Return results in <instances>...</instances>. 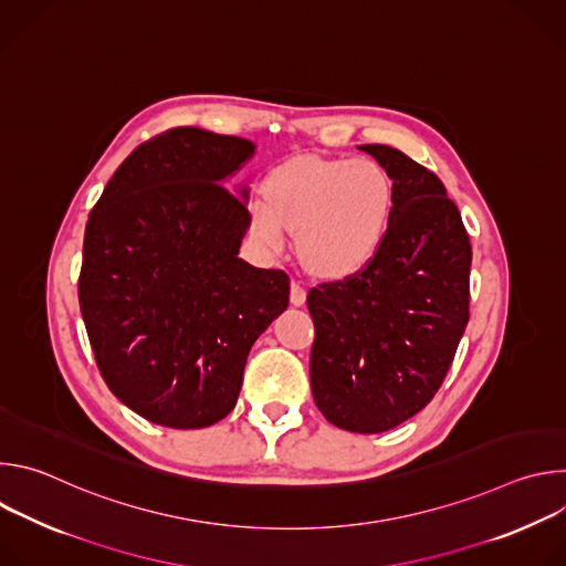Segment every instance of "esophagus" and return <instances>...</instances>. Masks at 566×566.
I'll list each match as a JSON object with an SVG mask.
<instances>
[{
    "label": "esophagus",
    "mask_w": 566,
    "mask_h": 566,
    "mask_svg": "<svg viewBox=\"0 0 566 566\" xmlns=\"http://www.w3.org/2000/svg\"><path fill=\"white\" fill-rule=\"evenodd\" d=\"M304 302H306V291H304V286H302L300 280H293V282H291V304L302 306Z\"/></svg>",
    "instance_id": "34e87169"
}]
</instances>
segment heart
<instances>
[{"mask_svg":"<svg viewBox=\"0 0 566 566\" xmlns=\"http://www.w3.org/2000/svg\"><path fill=\"white\" fill-rule=\"evenodd\" d=\"M394 212V184L371 158L302 156L275 168L266 203L251 208L253 232L271 251L284 247V228L297 232L306 269L345 277L374 260Z\"/></svg>","mask_w":566,"mask_h":566,"instance_id":"b5f03b06","label":"heart"}]
</instances>
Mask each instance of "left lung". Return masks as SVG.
<instances>
[{"label": "left lung", "instance_id": "obj_1", "mask_svg": "<svg viewBox=\"0 0 566 566\" xmlns=\"http://www.w3.org/2000/svg\"><path fill=\"white\" fill-rule=\"evenodd\" d=\"M394 181V212L360 271L313 286L311 391L325 419L385 432L439 391L470 317L472 247L434 172L389 145H360Z\"/></svg>", "mask_w": 566, "mask_h": 566}]
</instances>
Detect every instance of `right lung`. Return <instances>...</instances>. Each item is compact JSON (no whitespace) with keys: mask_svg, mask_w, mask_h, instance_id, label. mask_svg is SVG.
Listing matches in <instances>:
<instances>
[{"mask_svg":"<svg viewBox=\"0 0 566 566\" xmlns=\"http://www.w3.org/2000/svg\"><path fill=\"white\" fill-rule=\"evenodd\" d=\"M253 143L172 127L140 143L90 212L80 311L103 380L143 419L206 428L237 402L289 275L237 258L251 223L223 181Z\"/></svg>","mask_w":566,"mask_h":566,"instance_id":"1","label":"right lung"}]
</instances>
